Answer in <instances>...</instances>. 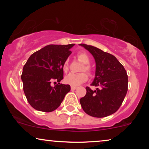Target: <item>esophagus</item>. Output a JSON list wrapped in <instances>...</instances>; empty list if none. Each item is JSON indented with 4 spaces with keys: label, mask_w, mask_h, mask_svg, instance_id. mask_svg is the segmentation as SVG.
<instances>
[{
    "label": "esophagus",
    "mask_w": 149,
    "mask_h": 149,
    "mask_svg": "<svg viewBox=\"0 0 149 149\" xmlns=\"http://www.w3.org/2000/svg\"><path fill=\"white\" fill-rule=\"evenodd\" d=\"M77 88V87L76 86H71V89L72 90H74V89H76Z\"/></svg>",
    "instance_id": "34e87169"
}]
</instances>
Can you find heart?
I'll return each instance as SVG.
<instances>
[{"instance_id": "1", "label": "heart", "mask_w": 149, "mask_h": 149, "mask_svg": "<svg viewBox=\"0 0 149 149\" xmlns=\"http://www.w3.org/2000/svg\"><path fill=\"white\" fill-rule=\"evenodd\" d=\"M78 59L81 62L85 64L84 67H83L82 70H85L87 72L90 71V67L88 64L90 62V58L88 55L85 53H79L77 55ZM68 68V61H66L63 65V70L64 72H66ZM87 75L85 73H80V74H74V73H69L68 75H66L64 78L65 83L67 84L72 85V86H78L81 85L85 81L87 80Z\"/></svg>"}]
</instances>
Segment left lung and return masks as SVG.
I'll use <instances>...</instances> for the list:
<instances>
[{
  "instance_id": "obj_1",
  "label": "left lung",
  "mask_w": 149,
  "mask_h": 149,
  "mask_svg": "<svg viewBox=\"0 0 149 149\" xmlns=\"http://www.w3.org/2000/svg\"><path fill=\"white\" fill-rule=\"evenodd\" d=\"M92 55L95 62V77L91 85L97 87L80 99L85 113L93 117H105L121 107L127 91L128 77L123 65L109 53L91 45L80 44Z\"/></svg>"
}]
</instances>
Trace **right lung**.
<instances>
[{
    "label": "right lung",
    "mask_w": 149,
    "mask_h": 149,
    "mask_svg": "<svg viewBox=\"0 0 149 149\" xmlns=\"http://www.w3.org/2000/svg\"><path fill=\"white\" fill-rule=\"evenodd\" d=\"M74 45H49L28 58L21 78L26 98L34 109L47 113L55 111L70 91V85L60 82L64 78L63 65ZM54 80L58 83L52 87L50 83Z\"/></svg>",
    "instance_id": "right-lung-1"
}]
</instances>
